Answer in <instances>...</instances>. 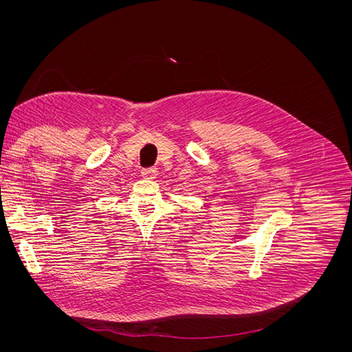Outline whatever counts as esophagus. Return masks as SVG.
Instances as JSON below:
<instances>
[{
	"instance_id": "1",
	"label": "esophagus",
	"mask_w": 352,
	"mask_h": 352,
	"mask_svg": "<svg viewBox=\"0 0 352 352\" xmlns=\"http://www.w3.org/2000/svg\"><path fill=\"white\" fill-rule=\"evenodd\" d=\"M157 168L155 167H146V168H142L141 170V176L144 179H155L157 176Z\"/></svg>"
}]
</instances>
